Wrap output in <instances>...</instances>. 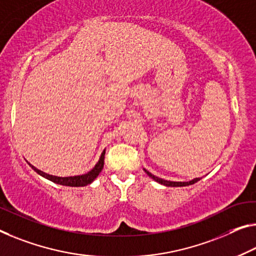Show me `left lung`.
<instances>
[{
  "instance_id": "8db88e82",
  "label": "left lung",
  "mask_w": 256,
  "mask_h": 256,
  "mask_svg": "<svg viewBox=\"0 0 256 256\" xmlns=\"http://www.w3.org/2000/svg\"><path fill=\"white\" fill-rule=\"evenodd\" d=\"M144 172H146V174L150 176L151 178L154 180L156 182H158V183L162 184V186H191V184H194V183L198 182V180H200L199 178H194L192 180H188V182H172V180H167L156 178V176L151 174V172H148L145 168H144Z\"/></svg>"
}]
</instances>
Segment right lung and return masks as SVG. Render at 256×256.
Wrapping results in <instances>:
<instances>
[{
    "instance_id": "1",
    "label": "right lung",
    "mask_w": 256,
    "mask_h": 256,
    "mask_svg": "<svg viewBox=\"0 0 256 256\" xmlns=\"http://www.w3.org/2000/svg\"><path fill=\"white\" fill-rule=\"evenodd\" d=\"M104 158H105V150L102 152L100 160H98V162L95 164V167H94L90 172H88L87 174L78 175V176H68V178H60V176H54V175L46 174V172L40 170V169H38L36 167H34L33 164H30V166L32 167L38 175H41L42 178L49 180L51 182L56 184H60V186H88V184L92 183L97 176L100 175V172L104 167Z\"/></svg>"
}]
</instances>
